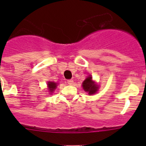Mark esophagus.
Returning <instances> with one entry per match:
<instances>
[{
  "instance_id": "34e87169",
  "label": "esophagus",
  "mask_w": 146,
  "mask_h": 146,
  "mask_svg": "<svg viewBox=\"0 0 146 146\" xmlns=\"http://www.w3.org/2000/svg\"><path fill=\"white\" fill-rule=\"evenodd\" d=\"M67 82H68V85H73V80H68Z\"/></svg>"
}]
</instances>
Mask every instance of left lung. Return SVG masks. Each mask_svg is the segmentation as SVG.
I'll list each match as a JSON object with an SVG mask.
<instances>
[{"mask_svg":"<svg viewBox=\"0 0 146 146\" xmlns=\"http://www.w3.org/2000/svg\"><path fill=\"white\" fill-rule=\"evenodd\" d=\"M82 88H83L84 90L88 92L89 95L95 94L98 89V85H95V82L92 81L91 76H89L84 80L82 82Z\"/></svg>","mask_w":146,"mask_h":146,"instance_id":"8db88e82","label":"left lung"}]
</instances>
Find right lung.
<instances>
[{"label":"right lung","instance_id":"add662e5","mask_svg":"<svg viewBox=\"0 0 146 146\" xmlns=\"http://www.w3.org/2000/svg\"><path fill=\"white\" fill-rule=\"evenodd\" d=\"M48 90H49V92H52L53 91L56 89V83L53 82H48Z\"/></svg>","mask_w":146,"mask_h":146}]
</instances>
